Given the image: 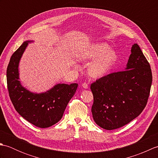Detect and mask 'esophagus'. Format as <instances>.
Returning a JSON list of instances; mask_svg holds the SVG:
<instances>
[{"label": "esophagus", "mask_w": 158, "mask_h": 158, "mask_svg": "<svg viewBox=\"0 0 158 158\" xmlns=\"http://www.w3.org/2000/svg\"><path fill=\"white\" fill-rule=\"evenodd\" d=\"M82 87L83 88H85V89H88V85L86 83H82Z\"/></svg>", "instance_id": "esophagus-1"}]
</instances>
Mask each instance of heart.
Returning a JSON list of instances; mask_svg holds the SVG:
<instances>
[{
    "instance_id": "b5f03b06",
    "label": "heart",
    "mask_w": 158,
    "mask_h": 158,
    "mask_svg": "<svg viewBox=\"0 0 158 158\" xmlns=\"http://www.w3.org/2000/svg\"><path fill=\"white\" fill-rule=\"evenodd\" d=\"M83 61H92L88 66V73L94 77H100L108 73L115 64L117 55L105 43H97L89 45L79 55Z\"/></svg>"
}]
</instances>
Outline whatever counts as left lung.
Segmentation results:
<instances>
[{
    "mask_svg": "<svg viewBox=\"0 0 158 158\" xmlns=\"http://www.w3.org/2000/svg\"><path fill=\"white\" fill-rule=\"evenodd\" d=\"M152 73L140 47L135 43L125 70L113 73L92 83L93 119L107 130L126 125L142 113L147 105Z\"/></svg>",
    "mask_w": 158,
    "mask_h": 158,
    "instance_id": "1",
    "label": "left lung"
}]
</instances>
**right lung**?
Wrapping results in <instances>:
<instances>
[{"label": "right lung", "instance_id": "obj_1", "mask_svg": "<svg viewBox=\"0 0 158 158\" xmlns=\"http://www.w3.org/2000/svg\"><path fill=\"white\" fill-rule=\"evenodd\" d=\"M33 42L24 41L13 53L6 69V81L10 98L17 112L35 126L45 128L62 119L78 84L58 83L41 93L32 92L24 88L19 81V64L28 43Z\"/></svg>", "mask_w": 158, "mask_h": 158}]
</instances>
